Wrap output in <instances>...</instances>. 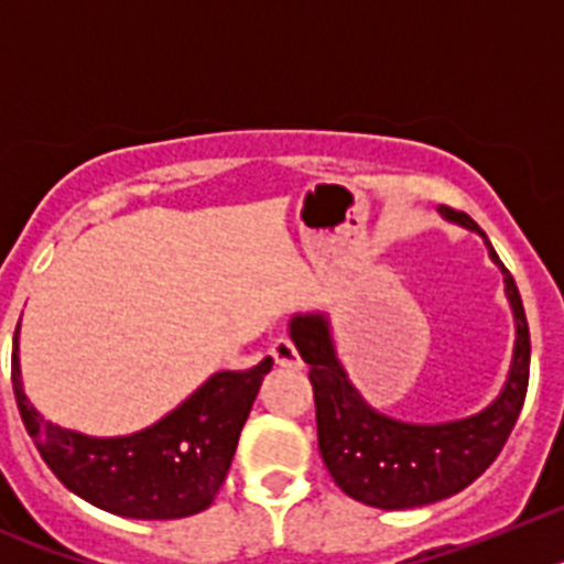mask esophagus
<instances>
[{"mask_svg": "<svg viewBox=\"0 0 564 564\" xmlns=\"http://www.w3.org/2000/svg\"><path fill=\"white\" fill-rule=\"evenodd\" d=\"M268 352H271L273 361H276L279 367H302V358H299L296 344H293L291 336L273 338L271 350H268Z\"/></svg>", "mask_w": 564, "mask_h": 564, "instance_id": "esophagus-1", "label": "esophagus"}]
</instances>
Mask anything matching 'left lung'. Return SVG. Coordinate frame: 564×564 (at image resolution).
Wrapping results in <instances>:
<instances>
[{"instance_id": "8db88e82", "label": "left lung", "mask_w": 564, "mask_h": 564, "mask_svg": "<svg viewBox=\"0 0 564 564\" xmlns=\"http://www.w3.org/2000/svg\"><path fill=\"white\" fill-rule=\"evenodd\" d=\"M446 217L480 231L468 214L443 208ZM488 253L500 265L506 293L514 307L517 344L506 390L486 412L441 426L401 423L370 410L344 376L322 316H296L291 336L311 364L316 401L318 452L333 482L344 495L372 508H417L457 495L486 471L506 446L520 417L531 372V333L514 276L502 265L491 242Z\"/></svg>"}]
</instances>
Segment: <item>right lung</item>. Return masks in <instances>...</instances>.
Segmentation results:
<instances>
[{
  "label": "right lung",
  "instance_id": "right-lung-1",
  "mask_svg": "<svg viewBox=\"0 0 564 564\" xmlns=\"http://www.w3.org/2000/svg\"><path fill=\"white\" fill-rule=\"evenodd\" d=\"M271 367L273 358H262L248 370L217 372L163 421L129 437H87L44 421L22 390L17 336L10 381L24 430L73 495L118 517L181 520L206 511L226 482L239 432Z\"/></svg>",
  "mask_w": 564,
  "mask_h": 564
}]
</instances>
